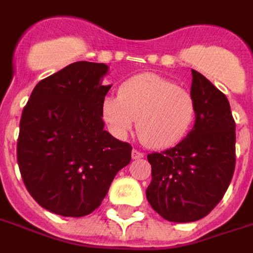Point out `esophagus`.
I'll return each instance as SVG.
<instances>
[{
  "label": "esophagus",
  "instance_id": "1",
  "mask_svg": "<svg viewBox=\"0 0 253 253\" xmlns=\"http://www.w3.org/2000/svg\"><path fill=\"white\" fill-rule=\"evenodd\" d=\"M142 157H144V153H142V152L137 151V149H133V151H132V159H133V160H138V159H142Z\"/></svg>",
  "mask_w": 253,
  "mask_h": 253
}]
</instances>
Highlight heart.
Returning a JSON list of instances; mask_svg holds the SVG:
<instances>
[{
	"label": "heart",
	"instance_id": "obj_1",
	"mask_svg": "<svg viewBox=\"0 0 253 253\" xmlns=\"http://www.w3.org/2000/svg\"><path fill=\"white\" fill-rule=\"evenodd\" d=\"M101 113L119 137L129 133L136 120L140 141L160 149L172 147L187 136L196 116V100L191 90L172 80L144 73L125 81L119 97H106Z\"/></svg>",
	"mask_w": 253,
	"mask_h": 253
}]
</instances>
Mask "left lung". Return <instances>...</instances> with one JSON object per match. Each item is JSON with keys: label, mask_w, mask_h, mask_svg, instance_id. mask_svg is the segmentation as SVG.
<instances>
[{"label": "left lung", "mask_w": 253, "mask_h": 253, "mask_svg": "<svg viewBox=\"0 0 253 253\" xmlns=\"http://www.w3.org/2000/svg\"><path fill=\"white\" fill-rule=\"evenodd\" d=\"M191 92L196 100L193 129L176 147L148 155V203L174 223L210 213L227 192L236 164V125L227 96L193 69Z\"/></svg>", "instance_id": "8db88e82"}]
</instances>
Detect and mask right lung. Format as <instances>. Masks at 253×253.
Here are the masks:
<instances>
[{
    "label": "right lung",
    "mask_w": 253,
    "mask_h": 253,
    "mask_svg": "<svg viewBox=\"0 0 253 253\" xmlns=\"http://www.w3.org/2000/svg\"><path fill=\"white\" fill-rule=\"evenodd\" d=\"M105 64L79 61L41 80L22 111L17 141L21 177L34 200L66 217L92 213L132 147L104 130Z\"/></svg>",
    "instance_id": "right-lung-1"
}]
</instances>
